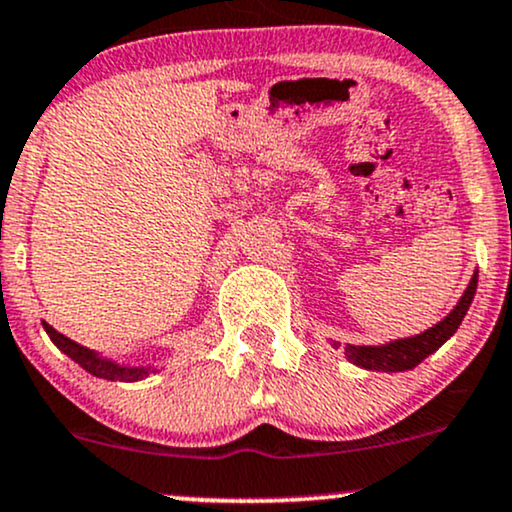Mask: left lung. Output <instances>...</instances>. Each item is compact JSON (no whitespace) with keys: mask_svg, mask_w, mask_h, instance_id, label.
I'll return each mask as SVG.
<instances>
[{"mask_svg":"<svg viewBox=\"0 0 512 512\" xmlns=\"http://www.w3.org/2000/svg\"><path fill=\"white\" fill-rule=\"evenodd\" d=\"M479 270H474L470 285L462 292L458 304L446 318L431 326L429 330L419 335H410V338L390 340L386 345H345V357L350 359L354 366H362L366 371H386V374H398V371H410L417 364H422L429 354H434L443 342H448L460 328L462 318H465L467 309H470L474 292H477ZM338 347V342H333Z\"/></svg>","mask_w":512,"mask_h":512,"instance_id":"8db88e82","label":"left lung"}]
</instances>
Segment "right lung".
I'll return each instance as SVG.
<instances>
[{"instance_id": "1", "label": "right lung", "mask_w": 512, "mask_h": 512, "mask_svg": "<svg viewBox=\"0 0 512 512\" xmlns=\"http://www.w3.org/2000/svg\"><path fill=\"white\" fill-rule=\"evenodd\" d=\"M42 328H45V333L50 335V340L66 354V357L74 359V362L81 366V369H86L88 374H93L95 378L134 383V381H143V378H148L150 374H158V371H160V369H155V366H150V364L134 366V364L114 362V359L105 357V354L88 350V347L78 345V342L66 338V335L57 333V330H54L50 323H45V321H42Z\"/></svg>"}]
</instances>
